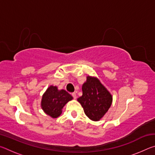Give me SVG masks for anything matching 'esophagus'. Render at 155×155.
<instances>
[{
	"mask_svg": "<svg viewBox=\"0 0 155 155\" xmlns=\"http://www.w3.org/2000/svg\"><path fill=\"white\" fill-rule=\"evenodd\" d=\"M72 97L73 98H74V99H77V94L76 93H72Z\"/></svg>",
	"mask_w": 155,
	"mask_h": 155,
	"instance_id": "esophagus-1",
	"label": "esophagus"
}]
</instances>
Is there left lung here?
I'll use <instances>...</instances> for the list:
<instances>
[{
    "label": "left lung",
    "mask_w": 155,
    "mask_h": 155,
    "mask_svg": "<svg viewBox=\"0 0 155 155\" xmlns=\"http://www.w3.org/2000/svg\"><path fill=\"white\" fill-rule=\"evenodd\" d=\"M83 95L77 99L85 115L93 121H98L108 111L112 96L98 78L88 76L82 86Z\"/></svg>",
    "instance_id": "1"
}]
</instances>
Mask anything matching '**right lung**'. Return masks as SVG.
Returning a JSON list of instances; mask_svg holds the SVG:
<instances>
[{
    "mask_svg": "<svg viewBox=\"0 0 155 155\" xmlns=\"http://www.w3.org/2000/svg\"><path fill=\"white\" fill-rule=\"evenodd\" d=\"M72 98V96L65 90H59L57 86L51 85L42 96L41 109L47 115L56 118L61 114L63 107Z\"/></svg>",
    "mask_w": 155,
    "mask_h": 155,
    "instance_id": "right-lung-1",
    "label": "right lung"
}]
</instances>
